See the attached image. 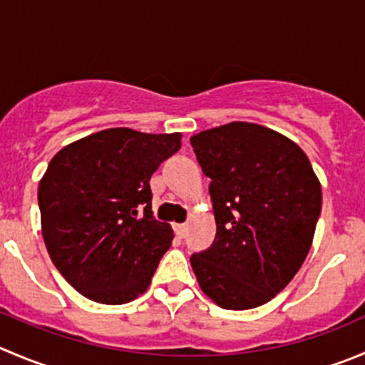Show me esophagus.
Listing matches in <instances>:
<instances>
[{"mask_svg":"<svg viewBox=\"0 0 365 365\" xmlns=\"http://www.w3.org/2000/svg\"><path fill=\"white\" fill-rule=\"evenodd\" d=\"M173 228H175L176 235H178L180 239H182V237H185L187 228H189V226H187L185 222H175V225H173Z\"/></svg>","mask_w":365,"mask_h":365,"instance_id":"1","label":"esophagus"}]
</instances>
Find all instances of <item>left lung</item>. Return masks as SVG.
Masks as SVG:
<instances>
[{
    "mask_svg": "<svg viewBox=\"0 0 365 365\" xmlns=\"http://www.w3.org/2000/svg\"><path fill=\"white\" fill-rule=\"evenodd\" d=\"M212 180L217 232L190 257L201 291L221 309L247 310L284 291L312 246L323 192L305 151L255 123H228L190 137Z\"/></svg>",
    "mask_w": 365,
    "mask_h": 365,
    "instance_id": "obj_1",
    "label": "left lung"
}]
</instances>
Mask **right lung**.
I'll use <instances>...</instances> for the list:
<instances>
[{
  "label": "right lung",
  "mask_w": 365,
  "mask_h": 365,
  "mask_svg": "<svg viewBox=\"0 0 365 365\" xmlns=\"http://www.w3.org/2000/svg\"><path fill=\"white\" fill-rule=\"evenodd\" d=\"M182 133L108 128L63 146L38 183L42 239L85 298L123 305L150 287L173 228L153 219L150 180ZM145 208V215L140 210Z\"/></svg>",
  "instance_id": "add662e5"
}]
</instances>
